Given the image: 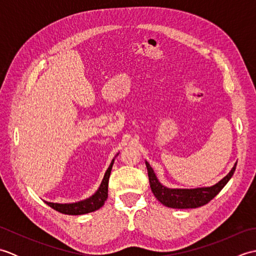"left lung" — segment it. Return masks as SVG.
Masks as SVG:
<instances>
[{"label":"left lung","instance_id":"obj_1","mask_svg":"<svg viewBox=\"0 0 256 256\" xmlns=\"http://www.w3.org/2000/svg\"><path fill=\"white\" fill-rule=\"evenodd\" d=\"M146 167L148 172V180L150 184V189L153 192L156 199L160 202L170 206V208L175 209H190V208H199L201 206H204L209 202L210 200L214 199L218 194L222 188H224L226 182L230 180V178L234 174L236 162L234 167L232 168L231 172L220 180L214 186L208 188H197V189H170L162 186V184L157 180L155 174L152 170L150 164L146 162Z\"/></svg>","mask_w":256,"mask_h":256}]
</instances>
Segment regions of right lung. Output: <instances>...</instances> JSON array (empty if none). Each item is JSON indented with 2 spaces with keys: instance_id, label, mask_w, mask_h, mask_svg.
<instances>
[{
  "instance_id": "1",
  "label": "right lung",
  "mask_w": 256,
  "mask_h": 256,
  "mask_svg": "<svg viewBox=\"0 0 256 256\" xmlns=\"http://www.w3.org/2000/svg\"><path fill=\"white\" fill-rule=\"evenodd\" d=\"M112 160L111 165L108 166V170L104 175V178L101 182L100 188L98 189V192L90 197L89 199H86L84 201H80V202L76 204H54V202H46L48 206H52V209H55L58 212H62L64 214H72V216H78V214H89V212H94L98 209H100L101 206L104 204L106 200L108 199V178H110L111 170L113 166Z\"/></svg>"
}]
</instances>
